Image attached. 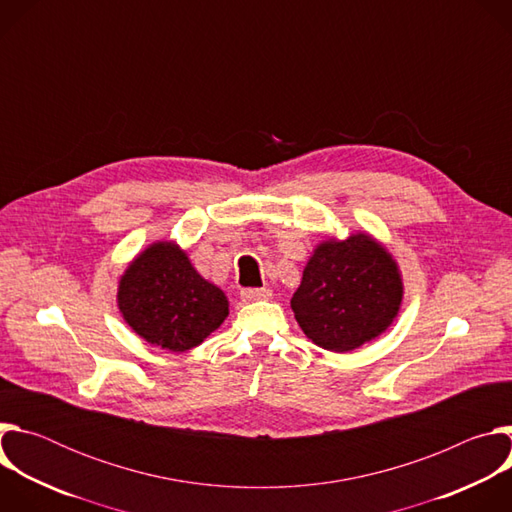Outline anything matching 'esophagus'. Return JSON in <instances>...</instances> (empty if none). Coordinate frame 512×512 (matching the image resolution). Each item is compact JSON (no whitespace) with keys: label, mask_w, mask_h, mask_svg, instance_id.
Wrapping results in <instances>:
<instances>
[{"label":"esophagus","mask_w":512,"mask_h":512,"mask_svg":"<svg viewBox=\"0 0 512 512\" xmlns=\"http://www.w3.org/2000/svg\"><path fill=\"white\" fill-rule=\"evenodd\" d=\"M271 289L269 287H249L241 291L243 302H261V300H271Z\"/></svg>","instance_id":"obj_1"}]
</instances>
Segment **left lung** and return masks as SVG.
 Wrapping results in <instances>:
<instances>
[{
  "label": "left lung",
  "instance_id": "left-lung-1",
  "mask_svg": "<svg viewBox=\"0 0 512 512\" xmlns=\"http://www.w3.org/2000/svg\"><path fill=\"white\" fill-rule=\"evenodd\" d=\"M401 302L403 277L393 255L373 235L352 233L314 249L291 310L316 346L350 352L379 338Z\"/></svg>",
  "mask_w": 512,
  "mask_h": 512
}]
</instances>
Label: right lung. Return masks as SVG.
Wrapping results in <instances>:
<instances>
[{"instance_id": "right-lung-1", "label": "right lung", "mask_w": 512, "mask_h": 512, "mask_svg": "<svg viewBox=\"0 0 512 512\" xmlns=\"http://www.w3.org/2000/svg\"><path fill=\"white\" fill-rule=\"evenodd\" d=\"M117 306L137 336L172 352L202 344L229 316L225 291L206 281L174 241L152 243L127 265Z\"/></svg>"}]
</instances>
